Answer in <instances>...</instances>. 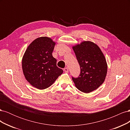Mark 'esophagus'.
Here are the masks:
<instances>
[{"mask_svg": "<svg viewBox=\"0 0 130 130\" xmlns=\"http://www.w3.org/2000/svg\"><path fill=\"white\" fill-rule=\"evenodd\" d=\"M64 71L66 73H68V68H64Z\"/></svg>", "mask_w": 130, "mask_h": 130, "instance_id": "esophagus-1", "label": "esophagus"}]
</instances>
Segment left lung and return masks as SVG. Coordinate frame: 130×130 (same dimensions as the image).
I'll return each instance as SVG.
<instances>
[{"label": "left lung", "mask_w": 130, "mask_h": 130, "mask_svg": "<svg viewBox=\"0 0 130 130\" xmlns=\"http://www.w3.org/2000/svg\"><path fill=\"white\" fill-rule=\"evenodd\" d=\"M73 49L80 67L79 76H73V81L80 91L91 92L105 81L107 71L105 57L99 47L90 41H84Z\"/></svg>", "instance_id": "obj_1"}]
</instances>
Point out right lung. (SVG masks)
<instances>
[{"instance_id": "1", "label": "right lung", "mask_w": 130, "mask_h": 130, "mask_svg": "<svg viewBox=\"0 0 130 130\" xmlns=\"http://www.w3.org/2000/svg\"><path fill=\"white\" fill-rule=\"evenodd\" d=\"M55 43L47 37H39L27 47L22 60L26 80L39 89L48 88L63 73L53 55Z\"/></svg>"}]
</instances>
